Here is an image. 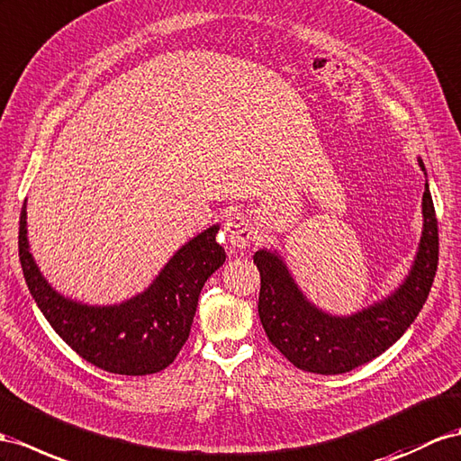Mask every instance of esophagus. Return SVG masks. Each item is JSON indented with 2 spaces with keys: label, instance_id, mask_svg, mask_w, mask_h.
Masks as SVG:
<instances>
[{
  "label": "esophagus",
  "instance_id": "34e87169",
  "mask_svg": "<svg viewBox=\"0 0 461 461\" xmlns=\"http://www.w3.org/2000/svg\"><path fill=\"white\" fill-rule=\"evenodd\" d=\"M223 231H226V238L230 245L238 247V249H245L255 240V223L251 216H247L245 212H231L223 223Z\"/></svg>",
  "mask_w": 461,
  "mask_h": 461
}]
</instances>
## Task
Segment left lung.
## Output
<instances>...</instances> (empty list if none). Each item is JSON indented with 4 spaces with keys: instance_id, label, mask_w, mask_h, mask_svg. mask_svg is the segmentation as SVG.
Instances as JSON below:
<instances>
[{
    "instance_id": "left-lung-1",
    "label": "left lung",
    "mask_w": 461,
    "mask_h": 461,
    "mask_svg": "<svg viewBox=\"0 0 461 461\" xmlns=\"http://www.w3.org/2000/svg\"><path fill=\"white\" fill-rule=\"evenodd\" d=\"M420 169L424 163L419 159ZM422 238L409 276L392 296L348 317L329 315L305 300L282 258L261 249L258 317L270 343L300 370L345 374L374 360L403 335L422 310L438 267V221L429 191L422 194Z\"/></svg>"
}]
</instances>
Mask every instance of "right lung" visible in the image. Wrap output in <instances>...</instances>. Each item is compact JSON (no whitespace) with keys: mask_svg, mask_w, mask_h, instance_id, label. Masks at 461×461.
I'll return each instance as SVG.
<instances>
[{"mask_svg":"<svg viewBox=\"0 0 461 461\" xmlns=\"http://www.w3.org/2000/svg\"><path fill=\"white\" fill-rule=\"evenodd\" d=\"M27 206L19 221L23 275L46 321L64 343L97 368L122 374H156L175 360L191 333L198 296L208 276L226 261L212 226L185 243L146 292L118 305H87L60 296L29 251Z\"/></svg>","mask_w":461,"mask_h":461,"instance_id":"1","label":"right lung"}]
</instances>
